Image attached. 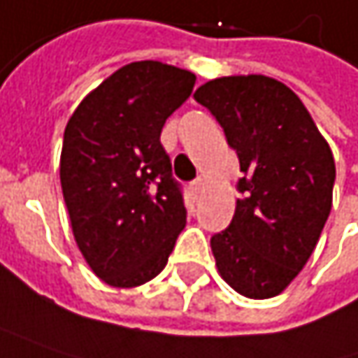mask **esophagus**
<instances>
[{
	"label": "esophagus",
	"mask_w": 358,
	"mask_h": 358,
	"mask_svg": "<svg viewBox=\"0 0 358 358\" xmlns=\"http://www.w3.org/2000/svg\"><path fill=\"white\" fill-rule=\"evenodd\" d=\"M203 187H206V181H203V179H195L192 183V193L197 197L199 193L203 192Z\"/></svg>",
	"instance_id": "obj_1"
}]
</instances>
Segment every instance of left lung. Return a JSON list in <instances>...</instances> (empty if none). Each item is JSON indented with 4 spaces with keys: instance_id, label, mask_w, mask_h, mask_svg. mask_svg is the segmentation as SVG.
<instances>
[{
    "instance_id": "1",
    "label": "left lung",
    "mask_w": 358,
    "mask_h": 358,
    "mask_svg": "<svg viewBox=\"0 0 358 358\" xmlns=\"http://www.w3.org/2000/svg\"><path fill=\"white\" fill-rule=\"evenodd\" d=\"M193 97L224 128L243 173L234 217L210 241L217 273L244 297H275L306 267L328 220L332 150L301 99L273 77H220Z\"/></svg>"
}]
</instances>
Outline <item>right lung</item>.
Here are the masks:
<instances>
[{
    "mask_svg": "<svg viewBox=\"0 0 358 358\" xmlns=\"http://www.w3.org/2000/svg\"><path fill=\"white\" fill-rule=\"evenodd\" d=\"M193 85L192 71L173 64H124L66 122L61 187L73 236L91 271L112 287L155 279L185 228L161 130Z\"/></svg>",
    "mask_w": 358,
    "mask_h": 358,
    "instance_id": "1",
    "label": "right lung"
}]
</instances>
